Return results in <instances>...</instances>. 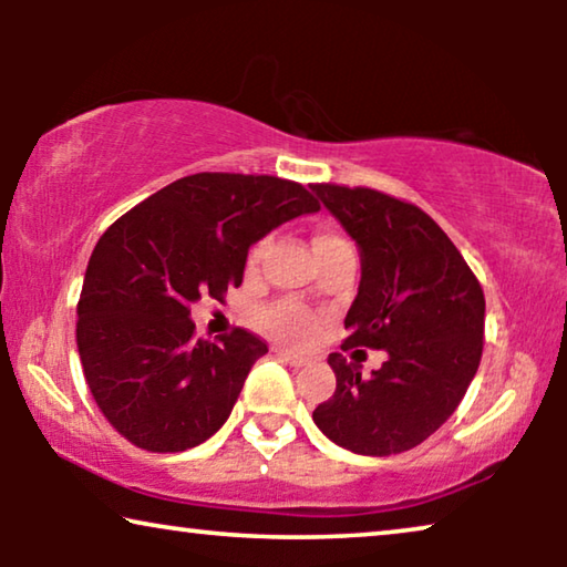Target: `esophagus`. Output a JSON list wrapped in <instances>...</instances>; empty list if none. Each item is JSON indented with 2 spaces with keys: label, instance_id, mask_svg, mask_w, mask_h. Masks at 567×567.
Segmentation results:
<instances>
[{
  "label": "esophagus",
  "instance_id": "34e87169",
  "mask_svg": "<svg viewBox=\"0 0 567 567\" xmlns=\"http://www.w3.org/2000/svg\"><path fill=\"white\" fill-rule=\"evenodd\" d=\"M276 355H278V359H284V361L289 363V367H293V369L307 367V359H305V355L291 353V351H284V348H276Z\"/></svg>",
  "mask_w": 567,
  "mask_h": 567
}]
</instances>
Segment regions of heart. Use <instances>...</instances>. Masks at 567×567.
Segmentation results:
<instances>
[{"label": "heart", "mask_w": 567, "mask_h": 567, "mask_svg": "<svg viewBox=\"0 0 567 567\" xmlns=\"http://www.w3.org/2000/svg\"><path fill=\"white\" fill-rule=\"evenodd\" d=\"M343 243V239L336 235H320L315 237V252L324 250V247H332ZM266 252V245H255L250 252V268H258V262ZM262 324L274 332L276 338L286 340V343H307L309 338L317 332V317L307 309H301L297 305H274L262 312Z\"/></svg>", "instance_id": "b5f03b06"}]
</instances>
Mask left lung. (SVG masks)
Returning a JSON list of instances; mask_svg holds the SVG:
<instances>
[{"label":"left lung","instance_id":"left-lung-1","mask_svg":"<svg viewBox=\"0 0 567 567\" xmlns=\"http://www.w3.org/2000/svg\"><path fill=\"white\" fill-rule=\"evenodd\" d=\"M361 255L346 315V348H379L382 369L361 377L330 353L336 394L312 421L332 444L363 456L408 452L460 408L483 355L485 297L462 252L429 214L371 188L312 185Z\"/></svg>","mask_w":567,"mask_h":567}]
</instances>
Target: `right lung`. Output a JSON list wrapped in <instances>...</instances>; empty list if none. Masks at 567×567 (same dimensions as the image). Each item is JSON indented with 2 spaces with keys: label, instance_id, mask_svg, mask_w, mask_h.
I'll list each match as a JSON object with an SVG mask.
<instances>
[{
  "label": "right lung",
  "instance_id": "right-lung-1",
  "mask_svg": "<svg viewBox=\"0 0 567 567\" xmlns=\"http://www.w3.org/2000/svg\"><path fill=\"white\" fill-rule=\"evenodd\" d=\"M320 212L299 183L270 175L181 177L97 239L76 305V348L92 398L146 452H185L227 423L268 346L237 328L196 340L190 305L243 284L247 250Z\"/></svg>",
  "mask_w": 567,
  "mask_h": 567
}]
</instances>
